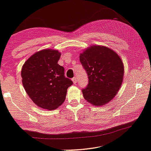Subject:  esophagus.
Instances as JSON below:
<instances>
[{
	"label": "esophagus",
	"mask_w": 151,
	"mask_h": 151,
	"mask_svg": "<svg viewBox=\"0 0 151 151\" xmlns=\"http://www.w3.org/2000/svg\"><path fill=\"white\" fill-rule=\"evenodd\" d=\"M72 81H73L74 84H76V82H77V79H76V77H73L72 78Z\"/></svg>",
	"instance_id": "1"
}]
</instances>
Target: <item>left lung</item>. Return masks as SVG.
I'll list each match as a JSON object with an SVG mask.
<instances>
[{
    "label": "left lung",
    "mask_w": 151,
    "mask_h": 151,
    "mask_svg": "<svg viewBox=\"0 0 151 151\" xmlns=\"http://www.w3.org/2000/svg\"><path fill=\"white\" fill-rule=\"evenodd\" d=\"M80 61L88 76V84L83 89L88 102L102 106L110 102L120 89L124 66L116 51L102 45H92L80 55Z\"/></svg>",
    "instance_id": "left-lung-1"
}]
</instances>
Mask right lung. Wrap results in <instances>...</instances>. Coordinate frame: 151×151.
Listing matches in <instances>:
<instances>
[{
	"label": "right lung",
	"mask_w": 151,
	"mask_h": 151,
	"mask_svg": "<svg viewBox=\"0 0 151 151\" xmlns=\"http://www.w3.org/2000/svg\"><path fill=\"white\" fill-rule=\"evenodd\" d=\"M61 53L45 49L36 52L24 63L21 70L27 94L40 108L53 110L64 102L67 88L73 84L57 63Z\"/></svg>",
	"instance_id": "1"
}]
</instances>
